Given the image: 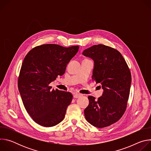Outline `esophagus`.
I'll return each mask as SVG.
<instances>
[{"mask_svg": "<svg viewBox=\"0 0 151 151\" xmlns=\"http://www.w3.org/2000/svg\"><path fill=\"white\" fill-rule=\"evenodd\" d=\"M82 96V94H80V93H76V94H74L73 97H74V98L77 99V98H79V97H81Z\"/></svg>", "mask_w": 151, "mask_h": 151, "instance_id": "1", "label": "esophagus"}]
</instances>
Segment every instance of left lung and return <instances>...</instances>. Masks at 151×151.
<instances>
[{"instance_id": "8db88e82", "label": "left lung", "mask_w": 151, "mask_h": 151, "mask_svg": "<svg viewBox=\"0 0 151 151\" xmlns=\"http://www.w3.org/2000/svg\"><path fill=\"white\" fill-rule=\"evenodd\" d=\"M82 54L94 61L92 79L103 90L98 100L89 96L84 110L86 120L97 128L109 126L124 114L130 94L132 75L127 64L116 50L104 45H93Z\"/></svg>"}]
</instances>
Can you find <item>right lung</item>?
Masks as SVG:
<instances>
[{
  "label": "right lung",
  "mask_w": 151,
  "mask_h": 151,
  "mask_svg": "<svg viewBox=\"0 0 151 151\" xmlns=\"http://www.w3.org/2000/svg\"><path fill=\"white\" fill-rule=\"evenodd\" d=\"M79 48L45 44L33 48L25 57L18 87L26 111L39 125L53 127L65 117L73 96L69 92L51 90L49 85L63 75Z\"/></svg>",
  "instance_id": "obj_1"
}]
</instances>
